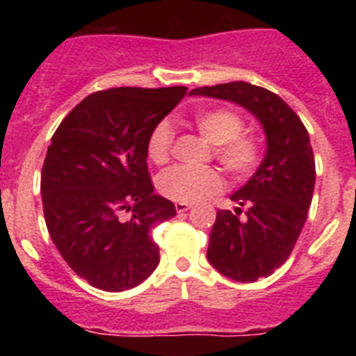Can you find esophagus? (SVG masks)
<instances>
[{
  "instance_id": "34e87169",
  "label": "esophagus",
  "mask_w": 356,
  "mask_h": 356,
  "mask_svg": "<svg viewBox=\"0 0 356 356\" xmlns=\"http://www.w3.org/2000/svg\"><path fill=\"white\" fill-rule=\"evenodd\" d=\"M175 209L178 213H184L187 212V210L193 209V205H188V203H180V201H178V203H175Z\"/></svg>"
}]
</instances>
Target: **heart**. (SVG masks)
Masks as SVG:
<instances>
[{
  "instance_id": "obj_1",
  "label": "heart",
  "mask_w": 356,
  "mask_h": 356,
  "mask_svg": "<svg viewBox=\"0 0 356 356\" xmlns=\"http://www.w3.org/2000/svg\"><path fill=\"white\" fill-rule=\"evenodd\" d=\"M196 130L216 147V159L232 176H248L259 168L262 143L257 135L242 134L244 119L235 110L205 108L193 115ZM172 130L160 122L147 139V156L153 163H165L171 155ZM160 194L180 203H197L222 187L221 172L213 168H172L156 180Z\"/></svg>"
}]
</instances>
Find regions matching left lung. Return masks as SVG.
Masks as SVG:
<instances>
[{"label":"left lung","instance_id":"1","mask_svg":"<svg viewBox=\"0 0 356 356\" xmlns=\"http://www.w3.org/2000/svg\"><path fill=\"white\" fill-rule=\"evenodd\" d=\"M191 94L244 106L266 134L262 163L229 196L238 205L235 212H217L207 250L209 262L226 278L257 282L289 259L307 221L316 185L310 137L294 110L264 87L229 81L197 87Z\"/></svg>","mask_w":356,"mask_h":356}]
</instances>
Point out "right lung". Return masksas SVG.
Listing matches in <instances>:
<instances>
[{"label": "right lung", "instance_id": "obj_1", "mask_svg": "<svg viewBox=\"0 0 356 356\" xmlns=\"http://www.w3.org/2000/svg\"><path fill=\"white\" fill-rule=\"evenodd\" d=\"M185 92L187 87L99 90L53 134L40 175L44 219L62 259L92 287L128 291L159 266L151 229L176 209L153 193L147 139Z\"/></svg>", "mask_w": 356, "mask_h": 356}]
</instances>
